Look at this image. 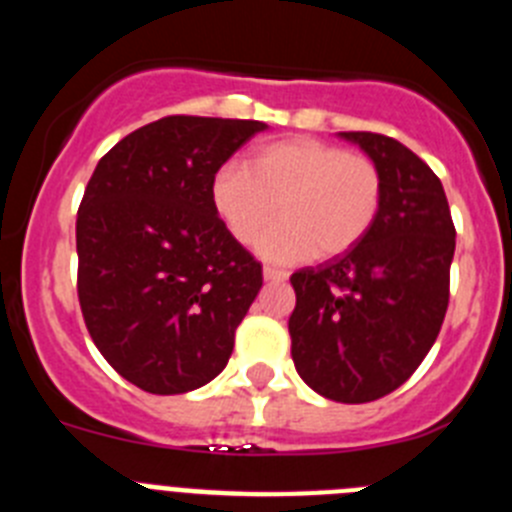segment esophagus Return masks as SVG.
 Returning <instances> with one entry per match:
<instances>
[{
    "label": "esophagus",
    "instance_id": "esophagus-1",
    "mask_svg": "<svg viewBox=\"0 0 512 512\" xmlns=\"http://www.w3.org/2000/svg\"><path fill=\"white\" fill-rule=\"evenodd\" d=\"M289 274L282 269H274V266H264V279L266 282H284Z\"/></svg>",
    "mask_w": 512,
    "mask_h": 512
}]
</instances>
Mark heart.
<instances>
[{
  "label": "heart",
  "mask_w": 512,
  "mask_h": 512,
  "mask_svg": "<svg viewBox=\"0 0 512 512\" xmlns=\"http://www.w3.org/2000/svg\"><path fill=\"white\" fill-rule=\"evenodd\" d=\"M210 202L235 241H259L274 264L312 256L336 259L359 246L377 225L384 202L382 169L369 156L315 138H287L261 146L246 169L225 164L210 182Z\"/></svg>",
  "instance_id": "1"
}]
</instances>
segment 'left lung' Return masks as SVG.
I'll return each instance as SVG.
<instances>
[{
  "label": "left lung",
  "instance_id": "obj_1",
  "mask_svg": "<svg viewBox=\"0 0 512 512\" xmlns=\"http://www.w3.org/2000/svg\"><path fill=\"white\" fill-rule=\"evenodd\" d=\"M338 135L382 169V212L359 246L289 277L297 295L289 336L307 387L359 405L408 382L436 343L456 230L441 179L423 158L387 135Z\"/></svg>",
  "mask_w": 512,
  "mask_h": 512
}]
</instances>
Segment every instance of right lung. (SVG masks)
<instances>
[{"mask_svg":"<svg viewBox=\"0 0 512 512\" xmlns=\"http://www.w3.org/2000/svg\"><path fill=\"white\" fill-rule=\"evenodd\" d=\"M259 120L171 115L99 158L76 215L84 323L120 377L182 395L223 372L261 264L210 202L215 171Z\"/></svg>","mask_w":512,"mask_h":512,"instance_id":"right-lung-1","label":"right lung"}]
</instances>
